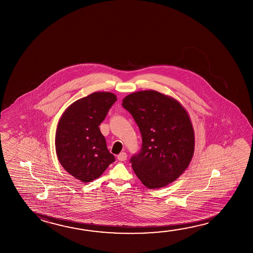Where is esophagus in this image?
I'll return each mask as SVG.
<instances>
[{"label": "esophagus", "instance_id": "1", "mask_svg": "<svg viewBox=\"0 0 253 253\" xmlns=\"http://www.w3.org/2000/svg\"><path fill=\"white\" fill-rule=\"evenodd\" d=\"M117 159L119 160V161H125V160L127 159V154L125 153V152L121 153L120 155H118V156H117Z\"/></svg>", "mask_w": 253, "mask_h": 253}]
</instances>
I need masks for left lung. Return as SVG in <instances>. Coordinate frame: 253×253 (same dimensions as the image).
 <instances>
[{"instance_id":"left-lung-1","label":"left lung","mask_w":253,"mask_h":253,"mask_svg":"<svg viewBox=\"0 0 253 253\" xmlns=\"http://www.w3.org/2000/svg\"><path fill=\"white\" fill-rule=\"evenodd\" d=\"M123 107L136 122L142 147L130 159L144 186L160 188L175 181L186 170L195 152V132L185 107L156 90L126 96Z\"/></svg>"}]
</instances>
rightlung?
<instances>
[{"label":"right lung","instance_id":"1","mask_svg":"<svg viewBox=\"0 0 253 253\" xmlns=\"http://www.w3.org/2000/svg\"><path fill=\"white\" fill-rule=\"evenodd\" d=\"M116 100L112 92H94L71 104L58 121L55 137L58 161L83 183L100 177L116 160L98 126Z\"/></svg>","mask_w":253,"mask_h":253}]
</instances>
